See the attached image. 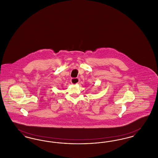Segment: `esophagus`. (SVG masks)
Listing matches in <instances>:
<instances>
[{
    "instance_id": "34e87169",
    "label": "esophagus",
    "mask_w": 158,
    "mask_h": 158,
    "mask_svg": "<svg viewBox=\"0 0 158 158\" xmlns=\"http://www.w3.org/2000/svg\"><path fill=\"white\" fill-rule=\"evenodd\" d=\"M71 83L73 85H76L79 82V79L78 78H72L70 81Z\"/></svg>"
}]
</instances>
